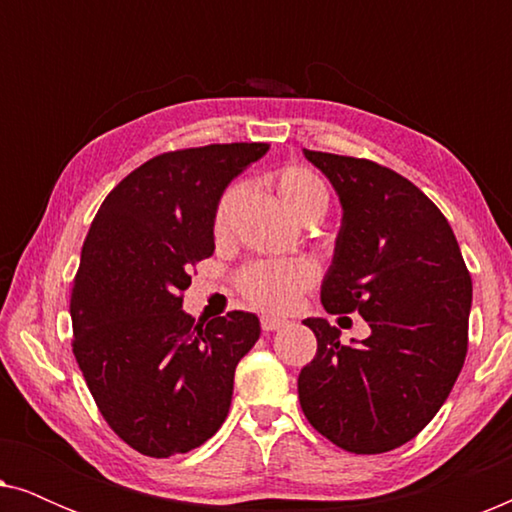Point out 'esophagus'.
<instances>
[{
  "label": "esophagus",
  "mask_w": 512,
  "mask_h": 512,
  "mask_svg": "<svg viewBox=\"0 0 512 512\" xmlns=\"http://www.w3.org/2000/svg\"><path fill=\"white\" fill-rule=\"evenodd\" d=\"M284 324H286V319H279V317H263L261 319V328L265 333L277 331V328H282Z\"/></svg>",
  "instance_id": "1"
}]
</instances>
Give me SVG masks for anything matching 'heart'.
Here are the masks:
<instances>
[{"instance_id": "obj_1", "label": "heart", "mask_w": 512, "mask_h": 512, "mask_svg": "<svg viewBox=\"0 0 512 512\" xmlns=\"http://www.w3.org/2000/svg\"><path fill=\"white\" fill-rule=\"evenodd\" d=\"M270 184L275 188L284 207L300 221H319L328 209L326 184L307 167L289 165L270 174ZM242 198V186L233 184L221 195L214 212V233L226 235L237 202ZM314 282V265L305 258L293 261H261L249 265L240 275V291L256 307L282 312L296 303L300 291Z\"/></svg>"}]
</instances>
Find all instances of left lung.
Here are the masks:
<instances>
[{
	"mask_svg": "<svg viewBox=\"0 0 512 512\" xmlns=\"http://www.w3.org/2000/svg\"><path fill=\"white\" fill-rule=\"evenodd\" d=\"M342 205L326 312H359L370 335L342 345L326 319H305L317 356L300 370L307 422L342 450L401 447L436 417L464 366L473 284L443 212L401 174L366 158L303 151Z\"/></svg>",
	"mask_w": 512,
	"mask_h": 512,
	"instance_id": "8db88e82",
	"label": "left lung"
}]
</instances>
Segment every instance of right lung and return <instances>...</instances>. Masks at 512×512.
Listing matches in <instances>:
<instances>
[{
  "label": "right lung",
  "mask_w": 512,
  "mask_h": 512,
  "mask_svg": "<svg viewBox=\"0 0 512 512\" xmlns=\"http://www.w3.org/2000/svg\"><path fill=\"white\" fill-rule=\"evenodd\" d=\"M268 144L160 153L97 209L74 277V356L97 408L132 450L191 452L226 422L235 368L261 335L251 312L195 326L191 268L214 254V212Z\"/></svg>",
  "instance_id": "1"
}]
</instances>
